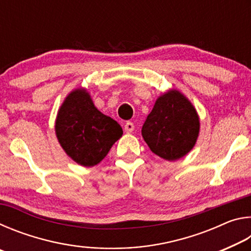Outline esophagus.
<instances>
[{
  "label": "esophagus",
  "instance_id": "34e87169",
  "mask_svg": "<svg viewBox=\"0 0 251 251\" xmlns=\"http://www.w3.org/2000/svg\"><path fill=\"white\" fill-rule=\"evenodd\" d=\"M134 128H135V126H134V124L131 122H126L125 123L124 129H125L126 133H131V131L134 130Z\"/></svg>",
  "mask_w": 251,
  "mask_h": 251
}]
</instances>
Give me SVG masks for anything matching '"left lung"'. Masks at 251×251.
<instances>
[{
  "instance_id": "left-lung-1",
  "label": "left lung",
  "mask_w": 251,
  "mask_h": 251,
  "mask_svg": "<svg viewBox=\"0 0 251 251\" xmlns=\"http://www.w3.org/2000/svg\"><path fill=\"white\" fill-rule=\"evenodd\" d=\"M199 133V120L192 103L176 90L158 97L142 127L151 151L166 160H176L192 151Z\"/></svg>"
}]
</instances>
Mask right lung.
Wrapping results in <instances>:
<instances>
[{"mask_svg": "<svg viewBox=\"0 0 251 251\" xmlns=\"http://www.w3.org/2000/svg\"><path fill=\"white\" fill-rule=\"evenodd\" d=\"M55 131L59 144L82 166H95L123 135L118 123L101 114L87 92L75 90L58 110Z\"/></svg>", "mask_w": 251, "mask_h": 251, "instance_id": "right-lung-1", "label": "right lung"}]
</instances>
